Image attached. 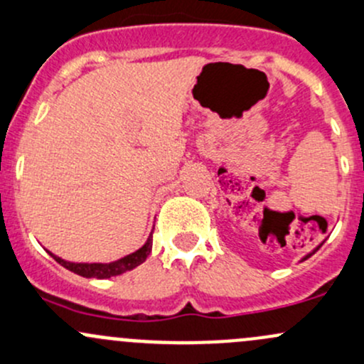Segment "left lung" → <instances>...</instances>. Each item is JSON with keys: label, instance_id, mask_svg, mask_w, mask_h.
I'll return each mask as SVG.
<instances>
[{"label": "left lung", "instance_id": "1", "mask_svg": "<svg viewBox=\"0 0 364 364\" xmlns=\"http://www.w3.org/2000/svg\"><path fill=\"white\" fill-rule=\"evenodd\" d=\"M319 247H321V246H317V247H316V250H314V251H312V252H311V255H307V256H305V258H304V259H307V258H311V256H312V255H314V252H316V251H317V250H319Z\"/></svg>", "mask_w": 364, "mask_h": 364}]
</instances>
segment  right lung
I'll return each instance as SVG.
<instances>
[{
  "mask_svg": "<svg viewBox=\"0 0 364 364\" xmlns=\"http://www.w3.org/2000/svg\"><path fill=\"white\" fill-rule=\"evenodd\" d=\"M151 233H150V237H148L146 242H144L143 247H139L137 251H134V252H131V255L124 256V258L117 259V262H112V263H73V262H66V259L59 258V256H55L50 251H48V255H50L52 258L59 263V265H63L64 269L82 275V277L109 279V277H114V275L125 274V272H129V270L136 269L137 265H141V263L148 258V255L151 252V244H153Z\"/></svg>",
  "mask_w": 364,
  "mask_h": 364,
  "instance_id": "add662e5",
  "label": "right lung"
}]
</instances>
